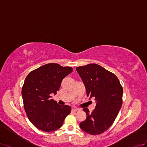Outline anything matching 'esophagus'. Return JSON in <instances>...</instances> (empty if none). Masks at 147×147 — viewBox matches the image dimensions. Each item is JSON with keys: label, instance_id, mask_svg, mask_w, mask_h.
I'll list each match as a JSON object with an SVG mask.
<instances>
[{"label": "esophagus", "instance_id": "obj_1", "mask_svg": "<svg viewBox=\"0 0 147 147\" xmlns=\"http://www.w3.org/2000/svg\"><path fill=\"white\" fill-rule=\"evenodd\" d=\"M79 110L78 108H71V111H74V112H76Z\"/></svg>", "mask_w": 147, "mask_h": 147}]
</instances>
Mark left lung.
I'll return each mask as SVG.
<instances>
[{"instance_id": "8db88e82", "label": "left lung", "mask_w": 147, "mask_h": 147, "mask_svg": "<svg viewBox=\"0 0 147 147\" xmlns=\"http://www.w3.org/2000/svg\"><path fill=\"white\" fill-rule=\"evenodd\" d=\"M76 70L85 86L88 97H94L95 109L88 108L85 120L80 127L91 135L102 134L109 128L118 115L122 104L123 88L116 76L96 63L78 67Z\"/></svg>"}]
</instances>
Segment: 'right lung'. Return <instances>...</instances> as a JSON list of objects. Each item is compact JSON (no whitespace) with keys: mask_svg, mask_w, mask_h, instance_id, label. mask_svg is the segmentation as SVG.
<instances>
[{"mask_svg":"<svg viewBox=\"0 0 147 147\" xmlns=\"http://www.w3.org/2000/svg\"><path fill=\"white\" fill-rule=\"evenodd\" d=\"M72 71L70 67L50 63L32 71L25 78L22 88L24 109L37 129L48 133L55 131L70 113L69 106L59 105L51 95L56 94L62 80Z\"/></svg>","mask_w":147,"mask_h":147,"instance_id":"1","label":"right lung"}]
</instances>
